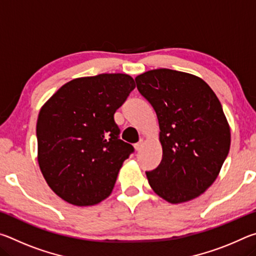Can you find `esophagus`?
Segmentation results:
<instances>
[{"instance_id":"esophagus-1","label":"esophagus","mask_w":256,"mask_h":256,"mask_svg":"<svg viewBox=\"0 0 256 256\" xmlns=\"http://www.w3.org/2000/svg\"><path fill=\"white\" fill-rule=\"evenodd\" d=\"M142 146H144V140H140V141L138 142V144H134V148H136V151H138V150H141Z\"/></svg>"}]
</instances>
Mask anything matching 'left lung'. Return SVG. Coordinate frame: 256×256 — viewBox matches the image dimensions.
<instances>
[{
	"label": "left lung",
	"mask_w": 256,
	"mask_h": 256,
	"mask_svg": "<svg viewBox=\"0 0 256 256\" xmlns=\"http://www.w3.org/2000/svg\"><path fill=\"white\" fill-rule=\"evenodd\" d=\"M136 88L157 114L162 159L146 172L149 184L170 203L192 200L216 180L230 148L222 106L204 81L158 68L136 78Z\"/></svg>",
	"instance_id": "8db88e82"
}]
</instances>
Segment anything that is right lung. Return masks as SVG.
<instances>
[{
  "label": "right lung",
  "instance_id": "1",
  "mask_svg": "<svg viewBox=\"0 0 256 256\" xmlns=\"http://www.w3.org/2000/svg\"><path fill=\"white\" fill-rule=\"evenodd\" d=\"M136 88L122 73L74 79L42 107L38 162L50 188L74 206L97 204L112 193L123 162L134 152L120 138L114 114Z\"/></svg>",
  "mask_w": 256,
  "mask_h": 256
}]
</instances>
